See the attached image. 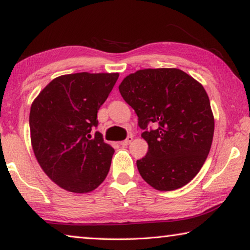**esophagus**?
Instances as JSON below:
<instances>
[{
    "label": "esophagus",
    "instance_id": "esophagus-1",
    "mask_svg": "<svg viewBox=\"0 0 250 250\" xmlns=\"http://www.w3.org/2000/svg\"><path fill=\"white\" fill-rule=\"evenodd\" d=\"M132 140H133V137H132V135H129V137L126 138L125 141H121V142H120V145H121L122 146H125L130 145L131 141H132Z\"/></svg>",
    "mask_w": 250,
    "mask_h": 250
}]
</instances>
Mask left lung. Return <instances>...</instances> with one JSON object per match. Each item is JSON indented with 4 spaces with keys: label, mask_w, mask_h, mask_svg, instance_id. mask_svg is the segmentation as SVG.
Here are the masks:
<instances>
[{
    "label": "left lung",
    "mask_w": 250,
    "mask_h": 250,
    "mask_svg": "<svg viewBox=\"0 0 250 250\" xmlns=\"http://www.w3.org/2000/svg\"><path fill=\"white\" fill-rule=\"evenodd\" d=\"M134 109L141 137L149 145L137 161L139 173L158 191H173L191 182L209 153L214 116L204 87L177 68L140 69L119 84ZM153 122L154 130H147Z\"/></svg>",
    "instance_id": "1"
}]
</instances>
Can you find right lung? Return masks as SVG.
<instances>
[{"instance_id": "obj_1", "label": "right lung", "mask_w": 250, "mask_h": 250, "mask_svg": "<svg viewBox=\"0 0 250 250\" xmlns=\"http://www.w3.org/2000/svg\"><path fill=\"white\" fill-rule=\"evenodd\" d=\"M118 73H77L53 79L31 105V142L37 162L54 183L73 193H88L107 176L113 147L98 125L97 112Z\"/></svg>"}]
</instances>
